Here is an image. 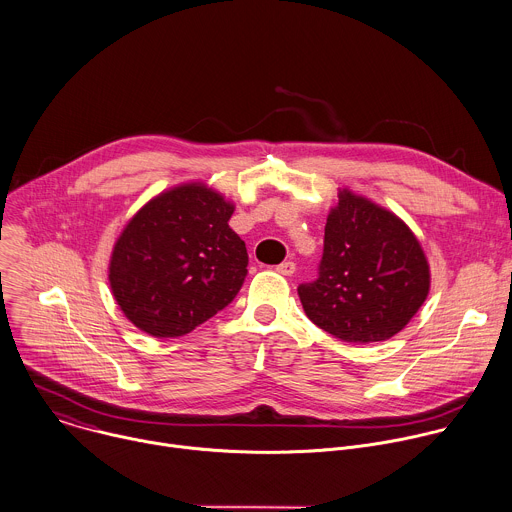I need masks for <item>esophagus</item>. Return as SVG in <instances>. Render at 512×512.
Masks as SVG:
<instances>
[{"instance_id":"1","label":"esophagus","mask_w":512,"mask_h":512,"mask_svg":"<svg viewBox=\"0 0 512 512\" xmlns=\"http://www.w3.org/2000/svg\"><path fill=\"white\" fill-rule=\"evenodd\" d=\"M277 271H279L281 275L291 277V275L295 273V263H293V261H283L281 265H277Z\"/></svg>"}]
</instances>
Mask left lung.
<instances>
[{
    "label": "left lung",
    "instance_id": "obj_1",
    "mask_svg": "<svg viewBox=\"0 0 512 512\" xmlns=\"http://www.w3.org/2000/svg\"><path fill=\"white\" fill-rule=\"evenodd\" d=\"M430 289L414 233L390 211L350 191L327 215L317 279L297 287L307 317L350 344L396 335Z\"/></svg>",
    "mask_w": 512,
    "mask_h": 512
}]
</instances>
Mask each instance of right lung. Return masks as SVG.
<instances>
[{"label":"right lung","mask_w":512,"mask_h":512,"mask_svg":"<svg viewBox=\"0 0 512 512\" xmlns=\"http://www.w3.org/2000/svg\"><path fill=\"white\" fill-rule=\"evenodd\" d=\"M233 205L203 185L146 203L118 237L108 279L124 315L154 337H179L225 309L249 255L229 227Z\"/></svg>","instance_id":"obj_1"}]
</instances>
